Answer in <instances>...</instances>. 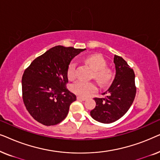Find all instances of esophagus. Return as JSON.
I'll return each mask as SVG.
<instances>
[{"label": "esophagus", "mask_w": 160, "mask_h": 160, "mask_svg": "<svg viewBox=\"0 0 160 160\" xmlns=\"http://www.w3.org/2000/svg\"><path fill=\"white\" fill-rule=\"evenodd\" d=\"M77 100H83V101H84V100H86V98L81 97V96H77Z\"/></svg>", "instance_id": "34e87169"}]
</instances>
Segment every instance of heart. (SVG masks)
Wrapping results in <instances>:
<instances>
[{
  "label": "heart",
  "mask_w": 160,
  "mask_h": 160,
  "mask_svg": "<svg viewBox=\"0 0 160 160\" xmlns=\"http://www.w3.org/2000/svg\"><path fill=\"white\" fill-rule=\"evenodd\" d=\"M86 62L95 71V78L102 85H106L111 82L112 73L108 68L104 58L100 54H92L86 58ZM76 63L72 62L68 68V77L73 78L76 76ZM97 90V87L92 82H88L84 80H78L71 85V91L82 97H87Z\"/></svg>",
  "instance_id": "heart-1"
}]
</instances>
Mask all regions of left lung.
<instances>
[{
    "instance_id": "1",
    "label": "left lung",
    "mask_w": 160,
    "mask_h": 160,
    "mask_svg": "<svg viewBox=\"0 0 160 160\" xmlns=\"http://www.w3.org/2000/svg\"><path fill=\"white\" fill-rule=\"evenodd\" d=\"M116 75L112 84L103 95L106 98H95V108L90 111L91 117L104 124L112 123L128 112L136 94L134 71L123 58L114 55Z\"/></svg>"
}]
</instances>
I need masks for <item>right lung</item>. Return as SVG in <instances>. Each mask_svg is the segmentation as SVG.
<instances>
[{"mask_svg": "<svg viewBox=\"0 0 160 160\" xmlns=\"http://www.w3.org/2000/svg\"><path fill=\"white\" fill-rule=\"evenodd\" d=\"M86 49L56 46L38 57L22 78L24 104L32 118L46 126L65 119L76 96L66 88L68 68L74 57Z\"/></svg>", "mask_w": 160, "mask_h": 160, "instance_id": "1", "label": "right lung"}]
</instances>
